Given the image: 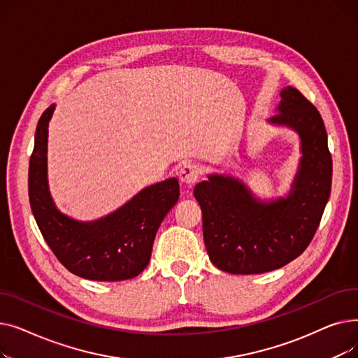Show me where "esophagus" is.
<instances>
[{"mask_svg":"<svg viewBox=\"0 0 358 358\" xmlns=\"http://www.w3.org/2000/svg\"><path fill=\"white\" fill-rule=\"evenodd\" d=\"M201 176V168L197 164H184L180 171H178V177L180 181L187 184V185H193Z\"/></svg>","mask_w":358,"mask_h":358,"instance_id":"obj_1","label":"esophagus"}]
</instances>
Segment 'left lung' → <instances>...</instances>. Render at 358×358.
Masks as SVG:
<instances>
[{
    "label": "left lung",
    "mask_w": 358,
    "mask_h": 358,
    "mask_svg": "<svg viewBox=\"0 0 358 358\" xmlns=\"http://www.w3.org/2000/svg\"><path fill=\"white\" fill-rule=\"evenodd\" d=\"M280 96L270 122L294 129L303 152L290 196L259 203L241 181L222 176L194 187L206 250L219 270L231 274L267 273L297 258L313 239L331 194L332 158L321 115L296 88Z\"/></svg>",
    "instance_id": "1"
}]
</instances>
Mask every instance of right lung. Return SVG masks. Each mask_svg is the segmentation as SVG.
<instances>
[{
	"instance_id": "obj_1",
	"label": "right lung",
	"mask_w": 358,
	"mask_h": 358,
	"mask_svg": "<svg viewBox=\"0 0 358 358\" xmlns=\"http://www.w3.org/2000/svg\"><path fill=\"white\" fill-rule=\"evenodd\" d=\"M49 106L36 127L29 164V200L46 243L72 274L97 281H119L141 274L149 262L161 222L180 197L177 178L142 190L122 209L91 223L72 220L56 210L48 190Z\"/></svg>"
}]
</instances>
